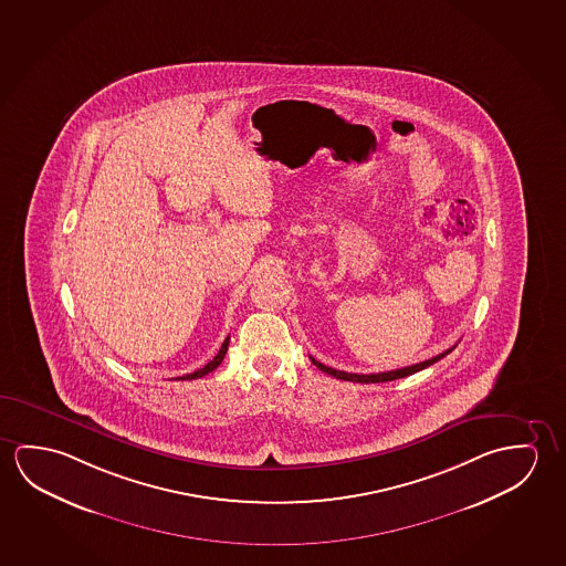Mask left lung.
<instances>
[{
  "mask_svg": "<svg viewBox=\"0 0 566 566\" xmlns=\"http://www.w3.org/2000/svg\"><path fill=\"white\" fill-rule=\"evenodd\" d=\"M454 350V346L449 348V350L442 352L439 356H434L431 359H424V361H419V364H413V366H407V368L391 369V371H381V374H348V371H340V369L328 368V366H324L321 361H316L313 359L314 366L324 371V374H328V376L336 377V379H344V381H356V384H384V381H394V379H401V377L411 376V374H417V371H421V369L429 368L432 366L434 361H439L440 358H444V356H449L450 352Z\"/></svg>",
  "mask_w": 566,
  "mask_h": 566,
  "instance_id": "1",
  "label": "left lung"
}]
</instances>
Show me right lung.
Instances as JSON below:
<instances>
[{"label":"right lung","mask_w":566,"mask_h":566,"mask_svg":"<svg viewBox=\"0 0 566 566\" xmlns=\"http://www.w3.org/2000/svg\"><path fill=\"white\" fill-rule=\"evenodd\" d=\"M228 344H230V336L226 338L224 344H222V348L220 352L216 354L214 358L208 361L205 368L197 369V371H192V374H187V376L175 377V379H198V377L207 376L210 371H214L220 364H222V359H224L226 352H228Z\"/></svg>","instance_id":"obj_1"}]
</instances>
